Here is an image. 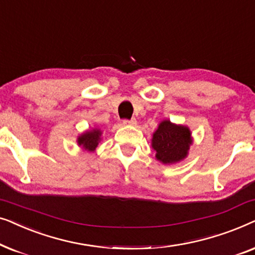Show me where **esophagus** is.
<instances>
[{
	"label": "esophagus",
	"instance_id": "34e87169",
	"mask_svg": "<svg viewBox=\"0 0 255 255\" xmlns=\"http://www.w3.org/2000/svg\"><path fill=\"white\" fill-rule=\"evenodd\" d=\"M124 125H135L137 124V121H135V118H131V120H125L123 122Z\"/></svg>",
	"mask_w": 255,
	"mask_h": 255
}]
</instances>
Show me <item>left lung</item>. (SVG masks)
<instances>
[{
	"instance_id": "obj_1",
	"label": "left lung",
	"mask_w": 255,
	"mask_h": 255,
	"mask_svg": "<svg viewBox=\"0 0 255 255\" xmlns=\"http://www.w3.org/2000/svg\"><path fill=\"white\" fill-rule=\"evenodd\" d=\"M193 144L191 132L188 127L162 121L153 133L152 147L156 152V159L162 163H175L188 155Z\"/></svg>"
}]
</instances>
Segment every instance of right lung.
Listing matches in <instances>:
<instances>
[{
	"mask_svg": "<svg viewBox=\"0 0 255 255\" xmlns=\"http://www.w3.org/2000/svg\"><path fill=\"white\" fill-rule=\"evenodd\" d=\"M101 134H102V132L99 128H93V130L83 132L82 134L79 135L78 144L87 151H95L101 140Z\"/></svg>",
	"mask_w": 255,
	"mask_h": 255,
	"instance_id": "obj_1",
	"label": "right lung"
}]
</instances>
